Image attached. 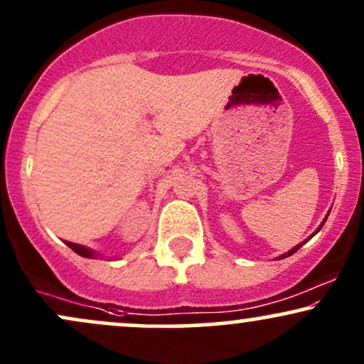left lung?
<instances>
[{"instance_id":"left-lung-1","label":"left lung","mask_w":364,"mask_h":364,"mask_svg":"<svg viewBox=\"0 0 364 364\" xmlns=\"http://www.w3.org/2000/svg\"><path fill=\"white\" fill-rule=\"evenodd\" d=\"M328 214H330V212H328ZM328 214H327V217H328ZM327 217H325V219H323V223H321V224L318 225V229H316V231H315V232H313V235H311L310 237H313V236H315V235H316V232H318V231H320V229H321V228H323V224H325V220H327ZM306 241H308V240H306ZM301 245H303V243H301ZM301 245L294 246V248H292V250H291V252H287V253H284V255H281V257H279V260H281V258H286V257H287V255H292V253H294V252H298V250H299V248H301Z\"/></svg>"}]
</instances>
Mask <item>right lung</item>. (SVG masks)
<instances>
[{
	"instance_id": "1",
	"label": "right lung",
	"mask_w": 364,
	"mask_h": 364,
	"mask_svg": "<svg viewBox=\"0 0 364 364\" xmlns=\"http://www.w3.org/2000/svg\"><path fill=\"white\" fill-rule=\"evenodd\" d=\"M66 245L70 246V248L73 250L75 253L77 255H80V257H85V258H94L95 253L94 250H90V248H85V246H82V245H75V243H70V241H66Z\"/></svg>"
}]
</instances>
